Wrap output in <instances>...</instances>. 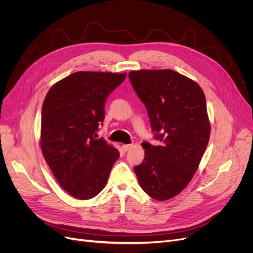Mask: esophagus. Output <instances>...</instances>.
Instances as JSON below:
<instances>
[{
  "mask_svg": "<svg viewBox=\"0 0 253 253\" xmlns=\"http://www.w3.org/2000/svg\"><path fill=\"white\" fill-rule=\"evenodd\" d=\"M131 148H132V145H123V146H122V149H123L124 152L129 151Z\"/></svg>",
  "mask_w": 253,
  "mask_h": 253,
  "instance_id": "esophagus-1",
  "label": "esophagus"
}]
</instances>
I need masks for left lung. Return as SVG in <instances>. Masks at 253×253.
Returning a JSON list of instances; mask_svg holds the SVG:
<instances>
[{"instance_id":"obj_1","label":"left lung","mask_w":253,"mask_h":253,"mask_svg":"<svg viewBox=\"0 0 253 253\" xmlns=\"http://www.w3.org/2000/svg\"><path fill=\"white\" fill-rule=\"evenodd\" d=\"M128 76L158 141L142 144L145 157L134 172L150 197L168 200L189 184L209 144L207 100L197 83L172 70L132 71Z\"/></svg>"}]
</instances>
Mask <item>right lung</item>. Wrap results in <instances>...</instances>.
I'll return each mask as SVG.
<instances>
[{
  "instance_id": "obj_1",
  "label": "right lung",
  "mask_w": 253,
  "mask_h": 253,
  "mask_svg": "<svg viewBox=\"0 0 253 253\" xmlns=\"http://www.w3.org/2000/svg\"><path fill=\"white\" fill-rule=\"evenodd\" d=\"M126 73L76 72L55 83L42 109L41 147L61 188L87 200L104 188L120 156L104 138H97L110 92Z\"/></svg>"
}]
</instances>
